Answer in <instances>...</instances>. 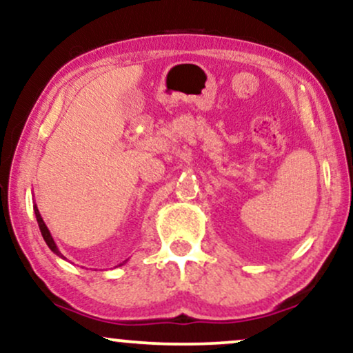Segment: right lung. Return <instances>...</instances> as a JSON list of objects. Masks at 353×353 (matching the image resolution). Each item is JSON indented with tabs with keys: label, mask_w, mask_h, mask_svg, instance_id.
I'll use <instances>...</instances> for the list:
<instances>
[{
	"label": "right lung",
	"mask_w": 353,
	"mask_h": 353,
	"mask_svg": "<svg viewBox=\"0 0 353 353\" xmlns=\"http://www.w3.org/2000/svg\"><path fill=\"white\" fill-rule=\"evenodd\" d=\"M34 213H35V218H37V223H39V228H40V233H42V236H43V239H46V243H47V246L50 248V251L53 252V254H57L58 257H61V259H65L63 257V254H61L60 251H58V248H57V244H55V241H53V238H52V234H50V231H48V228H47V225H46V221H43V218L40 216V212H39V208H37V205L34 203ZM122 265V264H120Z\"/></svg>",
	"instance_id": "obj_1"
}]
</instances>
